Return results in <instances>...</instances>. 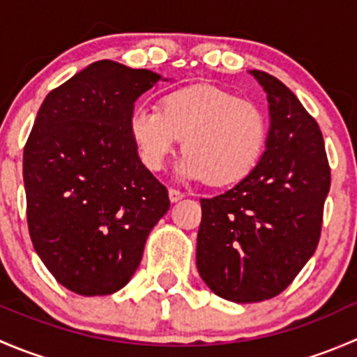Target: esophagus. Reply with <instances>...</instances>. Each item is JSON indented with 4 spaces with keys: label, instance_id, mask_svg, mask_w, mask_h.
Wrapping results in <instances>:
<instances>
[{
    "label": "esophagus",
    "instance_id": "esophagus-1",
    "mask_svg": "<svg viewBox=\"0 0 357 357\" xmlns=\"http://www.w3.org/2000/svg\"><path fill=\"white\" fill-rule=\"evenodd\" d=\"M183 197H185V193H181L179 190L169 188V200H171L172 204H174V202H178V200H181Z\"/></svg>",
    "mask_w": 357,
    "mask_h": 357
}]
</instances>
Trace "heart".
<instances>
[{
  "label": "heart",
  "mask_w": 357,
  "mask_h": 357,
  "mask_svg": "<svg viewBox=\"0 0 357 357\" xmlns=\"http://www.w3.org/2000/svg\"><path fill=\"white\" fill-rule=\"evenodd\" d=\"M129 135L139 160L160 171L183 139L186 153L178 172L228 186L250 174L264 153L268 119L259 105L211 84L172 89L160 110L138 107L129 117Z\"/></svg>",
  "instance_id": "1"
}]
</instances>
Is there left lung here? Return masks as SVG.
<instances>
[{"label":"left lung","mask_w":357,"mask_h":357,"mask_svg":"<svg viewBox=\"0 0 357 357\" xmlns=\"http://www.w3.org/2000/svg\"><path fill=\"white\" fill-rule=\"evenodd\" d=\"M269 103L266 150L228 192L202 199L197 268L226 301L276 297L318 247L330 165L319 126L273 75L250 70Z\"/></svg>","instance_id":"8db88e82"}]
</instances>
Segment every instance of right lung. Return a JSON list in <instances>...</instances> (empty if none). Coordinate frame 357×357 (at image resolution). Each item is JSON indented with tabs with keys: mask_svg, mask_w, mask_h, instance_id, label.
<instances>
[{
	"mask_svg": "<svg viewBox=\"0 0 357 357\" xmlns=\"http://www.w3.org/2000/svg\"><path fill=\"white\" fill-rule=\"evenodd\" d=\"M160 79L112 60L91 63L48 93L25 143L32 245L56 282L79 295L121 290L169 211L167 190L129 135L135 102Z\"/></svg>",
	"mask_w": 357,
	"mask_h": 357,
	"instance_id": "obj_1",
	"label": "right lung"
}]
</instances>
